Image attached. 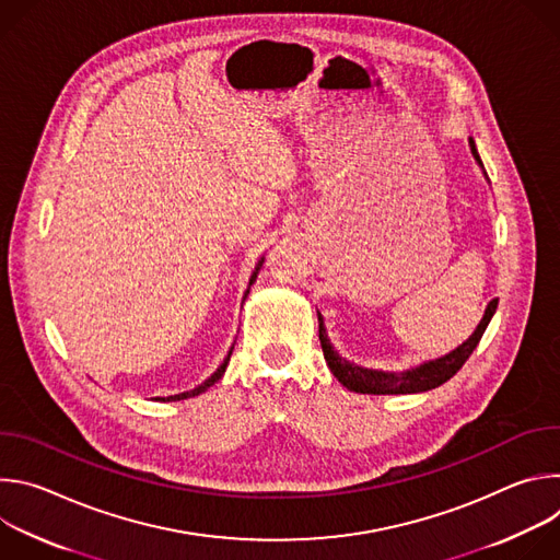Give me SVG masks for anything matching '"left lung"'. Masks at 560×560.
Wrapping results in <instances>:
<instances>
[{
    "mask_svg": "<svg viewBox=\"0 0 560 560\" xmlns=\"http://www.w3.org/2000/svg\"><path fill=\"white\" fill-rule=\"evenodd\" d=\"M469 150H471V156L476 159V164L483 168V162H481V156H478V150H476V143H474L471 137H469ZM497 305H499V299H492L488 303L486 314H483L481 322H478L476 330L458 348H454L452 352H447L439 359L423 361V363H419L410 370H401V372L372 370V368H363V365H357V363L343 359L335 350V346L330 343L322 312H316L318 314V339H322L324 357H326V363H328L330 372L350 392H359V394H419V392H428V389H434V387L443 385L445 381H450L463 368V363L469 359V354L474 352L478 341H481L488 324L492 322Z\"/></svg>",
    "mask_w": 560,
    "mask_h": 560,
    "instance_id": "8db88e82",
    "label": "left lung"
}]
</instances>
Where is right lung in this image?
<instances>
[{
    "label": "right lung",
    "mask_w": 560,
    "mask_h": 560,
    "mask_svg": "<svg viewBox=\"0 0 560 560\" xmlns=\"http://www.w3.org/2000/svg\"><path fill=\"white\" fill-rule=\"evenodd\" d=\"M264 259L266 257H261L259 261H257V266H255V270H253V275H250V281H248V290L244 292V299L248 296V292H250V285L257 281V275H259V270H261V266H264ZM234 348V346H232ZM232 348H230V352H228V357L223 359V363L201 383V385H197V387H192V389H188V392H179V394H173V396H156V401H164V404H173V401H184V398H192V396H199L201 392H206L210 385H214L221 376H223V372H225V368H228V361H230V354H232Z\"/></svg>",
    "instance_id": "1"
}]
</instances>
